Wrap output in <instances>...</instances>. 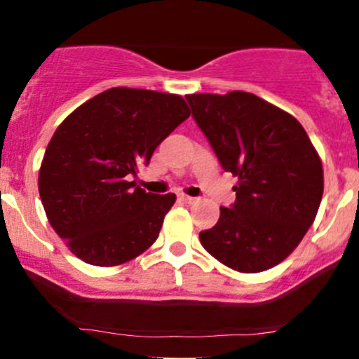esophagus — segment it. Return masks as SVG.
Instances as JSON below:
<instances>
[{"label":"esophagus","instance_id":"obj_1","mask_svg":"<svg viewBox=\"0 0 359 359\" xmlns=\"http://www.w3.org/2000/svg\"><path fill=\"white\" fill-rule=\"evenodd\" d=\"M179 201H180V203H184V204H194L197 199H196V197L185 196V194H179Z\"/></svg>","mask_w":359,"mask_h":359}]
</instances>
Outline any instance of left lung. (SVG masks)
Masks as SVG:
<instances>
[{"label":"left lung","mask_w":359,"mask_h":359,"mask_svg":"<svg viewBox=\"0 0 359 359\" xmlns=\"http://www.w3.org/2000/svg\"><path fill=\"white\" fill-rule=\"evenodd\" d=\"M192 118L222 170L238 177L236 201L199 233L222 265L258 273L292 253L316 219L323 163L294 116L243 90L189 94Z\"/></svg>","instance_id":"left-lung-1"}]
</instances>
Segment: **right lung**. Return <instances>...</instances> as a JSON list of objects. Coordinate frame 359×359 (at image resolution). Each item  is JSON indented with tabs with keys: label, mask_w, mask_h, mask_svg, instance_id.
I'll use <instances>...</instances> for the list:
<instances>
[{
	"label": "right lung",
	"mask_w": 359,
	"mask_h": 359,
	"mask_svg": "<svg viewBox=\"0 0 359 359\" xmlns=\"http://www.w3.org/2000/svg\"><path fill=\"white\" fill-rule=\"evenodd\" d=\"M191 116L175 94L113 88L79 106L45 150L39 191L52 228L82 262L114 266L158 238L175 194L128 182Z\"/></svg>",
	"instance_id": "add662e5"
}]
</instances>
